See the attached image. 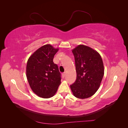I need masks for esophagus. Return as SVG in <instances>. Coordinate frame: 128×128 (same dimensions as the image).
<instances>
[{"label": "esophagus", "instance_id": "34e87169", "mask_svg": "<svg viewBox=\"0 0 128 128\" xmlns=\"http://www.w3.org/2000/svg\"><path fill=\"white\" fill-rule=\"evenodd\" d=\"M66 72H64V73L62 74V77H64V78L66 76Z\"/></svg>", "mask_w": 128, "mask_h": 128}]
</instances>
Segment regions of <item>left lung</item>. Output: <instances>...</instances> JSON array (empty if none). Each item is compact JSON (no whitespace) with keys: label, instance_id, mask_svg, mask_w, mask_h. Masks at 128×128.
<instances>
[{"label":"left lung","instance_id":"left-lung-1","mask_svg":"<svg viewBox=\"0 0 128 128\" xmlns=\"http://www.w3.org/2000/svg\"><path fill=\"white\" fill-rule=\"evenodd\" d=\"M77 74L70 88L75 97L86 99L97 91L104 75L102 58L94 50L80 45L72 50Z\"/></svg>","mask_w":128,"mask_h":128}]
</instances>
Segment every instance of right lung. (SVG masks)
I'll list each match as a JSON object with an SVG mask.
<instances>
[{
	"mask_svg": "<svg viewBox=\"0 0 128 128\" xmlns=\"http://www.w3.org/2000/svg\"><path fill=\"white\" fill-rule=\"evenodd\" d=\"M58 50L50 44L45 45L36 50L27 62V80L32 91L40 97H52L61 83V73L53 61Z\"/></svg>",
	"mask_w": 128,
	"mask_h": 128,
	"instance_id": "1",
	"label": "right lung"
}]
</instances>
